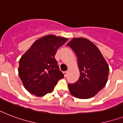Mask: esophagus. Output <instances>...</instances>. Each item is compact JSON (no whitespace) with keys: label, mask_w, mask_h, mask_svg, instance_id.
Segmentation results:
<instances>
[{"label":"esophagus","mask_w":123,"mask_h":123,"mask_svg":"<svg viewBox=\"0 0 123 123\" xmlns=\"http://www.w3.org/2000/svg\"><path fill=\"white\" fill-rule=\"evenodd\" d=\"M62 73H63L64 75V77H66V76H67V75H68V71H63Z\"/></svg>","instance_id":"esophagus-1"}]
</instances>
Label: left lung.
<instances>
[{
  "label": "left lung",
  "instance_id": "1",
  "mask_svg": "<svg viewBox=\"0 0 123 123\" xmlns=\"http://www.w3.org/2000/svg\"><path fill=\"white\" fill-rule=\"evenodd\" d=\"M77 57L79 79L68 84L70 93L80 99L93 97L104 87L109 77V67L97 46L89 39L75 37L67 44Z\"/></svg>",
  "mask_w": 123,
  "mask_h": 123
}]
</instances>
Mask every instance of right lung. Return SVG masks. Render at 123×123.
I'll use <instances>...</instances> for the list:
<instances>
[{
  "label": "right lung",
  "instance_id": "add662e5",
  "mask_svg": "<svg viewBox=\"0 0 123 123\" xmlns=\"http://www.w3.org/2000/svg\"><path fill=\"white\" fill-rule=\"evenodd\" d=\"M68 40L53 34L37 39L19 61L18 74L24 87L36 96L52 92L64 78L55 59L57 50Z\"/></svg>",
  "mask_w": 123,
  "mask_h": 123
}]
</instances>
